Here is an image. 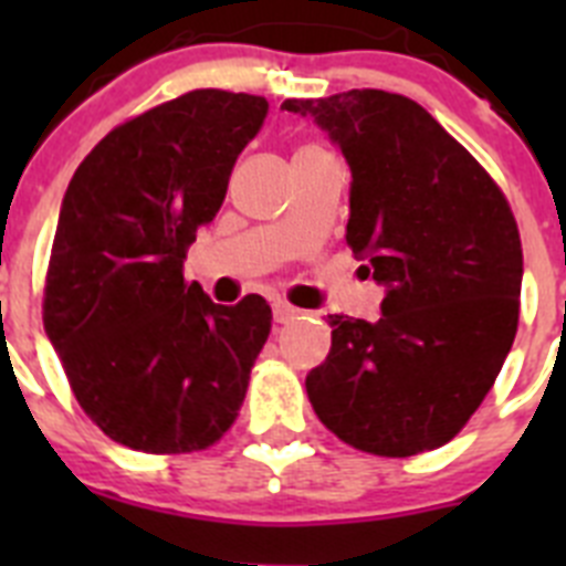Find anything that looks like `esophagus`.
Listing matches in <instances>:
<instances>
[{
    "label": "esophagus",
    "instance_id": "34e87169",
    "mask_svg": "<svg viewBox=\"0 0 566 566\" xmlns=\"http://www.w3.org/2000/svg\"><path fill=\"white\" fill-rule=\"evenodd\" d=\"M272 314H274V323H292V319H297V308L289 306V303H283V300H277L272 306Z\"/></svg>",
    "mask_w": 566,
    "mask_h": 566
}]
</instances>
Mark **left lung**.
<instances>
[{
	"mask_svg": "<svg viewBox=\"0 0 566 566\" xmlns=\"http://www.w3.org/2000/svg\"><path fill=\"white\" fill-rule=\"evenodd\" d=\"M352 169L345 240L385 297L377 319L328 314L312 368L314 413L343 442L413 457L451 442L496 382L516 337L522 240L479 161L411 98L348 90L286 98Z\"/></svg>",
	"mask_w": 566,
	"mask_h": 566,
	"instance_id": "obj_1",
	"label": "left lung"
}]
</instances>
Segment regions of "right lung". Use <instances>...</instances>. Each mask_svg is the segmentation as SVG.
<instances>
[{
  "instance_id": "right-lung-1",
  "label": "right lung",
  "mask_w": 566,
  "mask_h": 566,
  "mask_svg": "<svg viewBox=\"0 0 566 566\" xmlns=\"http://www.w3.org/2000/svg\"><path fill=\"white\" fill-rule=\"evenodd\" d=\"M266 113L247 93H184L104 135L64 192L44 334L84 413L133 451H203L247 397L272 308L218 306L184 260Z\"/></svg>"
}]
</instances>
